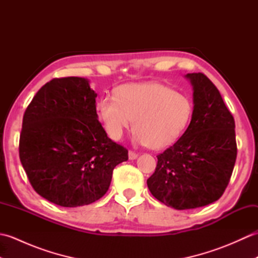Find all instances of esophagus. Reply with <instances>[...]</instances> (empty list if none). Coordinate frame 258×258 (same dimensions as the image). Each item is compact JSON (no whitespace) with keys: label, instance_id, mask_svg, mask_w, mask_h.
I'll use <instances>...</instances> for the list:
<instances>
[{"label":"esophagus","instance_id":"obj_1","mask_svg":"<svg viewBox=\"0 0 258 258\" xmlns=\"http://www.w3.org/2000/svg\"><path fill=\"white\" fill-rule=\"evenodd\" d=\"M138 153H135V152H133V151H130L128 152V158L130 160H136V158H138Z\"/></svg>","mask_w":258,"mask_h":258}]
</instances>
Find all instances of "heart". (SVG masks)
Returning <instances> with one entry per match:
<instances>
[{"label": "heart", "instance_id": "obj_1", "mask_svg": "<svg viewBox=\"0 0 258 258\" xmlns=\"http://www.w3.org/2000/svg\"><path fill=\"white\" fill-rule=\"evenodd\" d=\"M96 108L113 140L122 139L135 118V141L154 150L174 144L187 127L193 111L187 96L155 82L122 85L116 96H102Z\"/></svg>", "mask_w": 258, "mask_h": 258}]
</instances>
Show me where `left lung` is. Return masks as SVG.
<instances>
[{
    "label": "left lung",
    "mask_w": 258,
    "mask_h": 258,
    "mask_svg": "<svg viewBox=\"0 0 258 258\" xmlns=\"http://www.w3.org/2000/svg\"><path fill=\"white\" fill-rule=\"evenodd\" d=\"M185 78L193 86V113L187 130L157 155L147 179L152 195L175 210L206 206L223 195L237 155L235 120L220 91L203 73Z\"/></svg>",
    "instance_id": "8db88e82"
}]
</instances>
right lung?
Listing matches in <instances>:
<instances>
[{"label":"right lung","instance_id":"add662e5","mask_svg":"<svg viewBox=\"0 0 258 258\" xmlns=\"http://www.w3.org/2000/svg\"><path fill=\"white\" fill-rule=\"evenodd\" d=\"M97 94L84 78L42 86L23 116L20 160L38 195L63 207L89 205L106 193L127 150L98 122Z\"/></svg>","mask_w":258,"mask_h":258}]
</instances>
